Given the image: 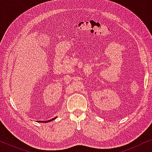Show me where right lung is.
I'll return each mask as SVG.
<instances>
[{"label": "right lung", "mask_w": 152, "mask_h": 152, "mask_svg": "<svg viewBox=\"0 0 152 152\" xmlns=\"http://www.w3.org/2000/svg\"><path fill=\"white\" fill-rule=\"evenodd\" d=\"M55 120V118H53V119H52V120H48V121H40V122H50V121H52V120Z\"/></svg>", "instance_id": "1"}]
</instances>
